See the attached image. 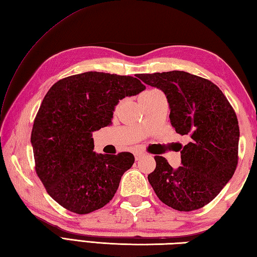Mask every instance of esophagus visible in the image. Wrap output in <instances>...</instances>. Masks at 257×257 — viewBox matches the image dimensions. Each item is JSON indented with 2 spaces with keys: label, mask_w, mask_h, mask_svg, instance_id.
I'll return each mask as SVG.
<instances>
[{
  "label": "esophagus",
  "mask_w": 257,
  "mask_h": 257,
  "mask_svg": "<svg viewBox=\"0 0 257 257\" xmlns=\"http://www.w3.org/2000/svg\"><path fill=\"white\" fill-rule=\"evenodd\" d=\"M144 156V153L143 152H137V153H135L134 154V157H135V160H137V161H138V160H140V159H141L142 157Z\"/></svg>",
  "instance_id": "1"
}]
</instances>
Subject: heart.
<instances>
[{
	"instance_id": "1",
	"label": "heart",
	"mask_w": 257,
	"mask_h": 257,
	"mask_svg": "<svg viewBox=\"0 0 257 257\" xmlns=\"http://www.w3.org/2000/svg\"><path fill=\"white\" fill-rule=\"evenodd\" d=\"M156 91H158V90H147V91H144V93L140 96V98H142V97H145V96H148V95H151V94H153V93H156Z\"/></svg>"
}]
</instances>
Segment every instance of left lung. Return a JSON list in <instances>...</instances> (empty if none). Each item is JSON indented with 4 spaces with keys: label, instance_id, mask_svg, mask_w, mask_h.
I'll use <instances>...</instances> for the list:
<instances>
[{
    "label": "left lung",
    "instance_id": "left-lung-1",
    "mask_svg": "<svg viewBox=\"0 0 257 257\" xmlns=\"http://www.w3.org/2000/svg\"><path fill=\"white\" fill-rule=\"evenodd\" d=\"M138 77L166 94L172 127L190 139L181 150L182 166L178 169L163 157H154L157 167L148 176L150 185L173 209H199L218 195L236 170L239 127L234 109L214 83L189 72Z\"/></svg>",
    "mask_w": 257,
    "mask_h": 257
}]
</instances>
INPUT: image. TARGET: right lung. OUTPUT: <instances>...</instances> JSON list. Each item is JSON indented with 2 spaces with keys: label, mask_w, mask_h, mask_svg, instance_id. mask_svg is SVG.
Listing matches in <instances>:
<instances>
[{
  "label": "right lung",
  "mask_w": 257,
  "mask_h": 257,
  "mask_svg": "<svg viewBox=\"0 0 257 257\" xmlns=\"http://www.w3.org/2000/svg\"><path fill=\"white\" fill-rule=\"evenodd\" d=\"M144 89L134 77L87 71L60 79L48 90L31 144L38 177L60 206L84 215L113 199L134 156L97 154L91 135L112 123L120 99Z\"/></svg>",
  "instance_id": "1"
}]
</instances>
